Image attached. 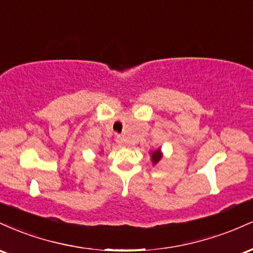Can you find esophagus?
<instances>
[{"label": "esophagus", "mask_w": 253, "mask_h": 253, "mask_svg": "<svg viewBox=\"0 0 253 253\" xmlns=\"http://www.w3.org/2000/svg\"><path fill=\"white\" fill-rule=\"evenodd\" d=\"M117 143L120 145V146H124V145H125V138L123 135H118L117 136Z\"/></svg>", "instance_id": "34e87169"}]
</instances>
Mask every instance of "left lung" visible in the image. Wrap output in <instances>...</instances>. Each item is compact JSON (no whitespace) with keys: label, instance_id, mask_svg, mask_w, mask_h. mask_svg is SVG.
Wrapping results in <instances>:
<instances>
[{"label":"left lung","instance_id":"1","mask_svg":"<svg viewBox=\"0 0 253 253\" xmlns=\"http://www.w3.org/2000/svg\"><path fill=\"white\" fill-rule=\"evenodd\" d=\"M161 159H162L161 149H157L156 151H153V152H151V161H152L153 165H156L159 161H161Z\"/></svg>","mask_w":253,"mask_h":253}]
</instances>
